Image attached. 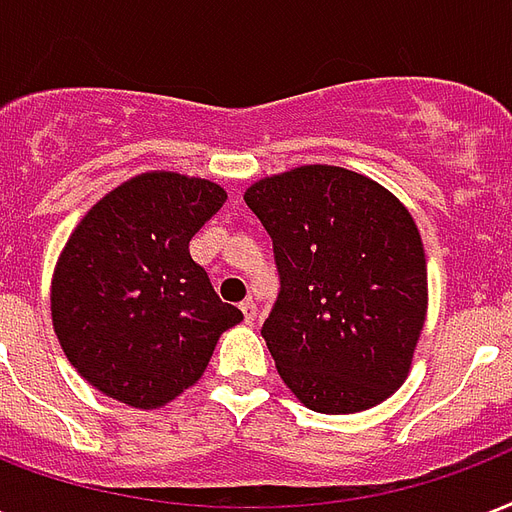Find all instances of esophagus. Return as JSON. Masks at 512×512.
Wrapping results in <instances>:
<instances>
[{"label": "esophagus", "instance_id": "esophagus-1", "mask_svg": "<svg viewBox=\"0 0 512 512\" xmlns=\"http://www.w3.org/2000/svg\"><path fill=\"white\" fill-rule=\"evenodd\" d=\"M241 311H244V319H247L249 325H252V322H255V319H257L255 300H244V303H241Z\"/></svg>", "mask_w": 512, "mask_h": 512}]
</instances>
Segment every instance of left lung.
Listing matches in <instances>:
<instances>
[{"label": "left lung", "instance_id": "1", "mask_svg": "<svg viewBox=\"0 0 512 512\" xmlns=\"http://www.w3.org/2000/svg\"><path fill=\"white\" fill-rule=\"evenodd\" d=\"M244 201L273 241L279 295L263 338L284 384L317 413L384 403L408 376L427 314L411 212L338 166L260 179Z\"/></svg>", "mask_w": 512, "mask_h": 512}]
</instances>
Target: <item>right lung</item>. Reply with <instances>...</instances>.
<instances>
[{
  "instance_id": "obj_1",
  "label": "right lung",
  "mask_w": 512,
  "mask_h": 512,
  "mask_svg": "<svg viewBox=\"0 0 512 512\" xmlns=\"http://www.w3.org/2000/svg\"><path fill=\"white\" fill-rule=\"evenodd\" d=\"M225 198L206 179L152 171L104 195L74 228L50 308L61 349L99 392L134 408L169 403L244 319L190 257V239Z\"/></svg>"
}]
</instances>
